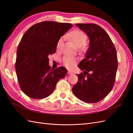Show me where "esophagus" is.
Masks as SVG:
<instances>
[{
  "mask_svg": "<svg viewBox=\"0 0 133 133\" xmlns=\"http://www.w3.org/2000/svg\"><path fill=\"white\" fill-rule=\"evenodd\" d=\"M68 74H73V72H72L71 70H68Z\"/></svg>",
  "mask_w": 133,
  "mask_h": 133,
  "instance_id": "esophagus-1",
  "label": "esophagus"
}]
</instances>
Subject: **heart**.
<instances>
[{
    "label": "heart",
    "mask_w": 133,
    "mask_h": 133,
    "mask_svg": "<svg viewBox=\"0 0 133 133\" xmlns=\"http://www.w3.org/2000/svg\"><path fill=\"white\" fill-rule=\"evenodd\" d=\"M66 37L73 42L76 45L78 46L79 50L82 53H84L87 50L88 46L85 43L87 40V35L83 31L79 30H74L68 34L66 35ZM63 44V38L61 37L58 40L57 43V49L58 51L62 50ZM76 62V59L70 56H65L63 60V64L68 68L73 67L75 65Z\"/></svg>",
    "instance_id": "obj_1"
}]
</instances>
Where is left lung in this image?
Listing matches in <instances>:
<instances>
[{"label": "left lung", "mask_w": 133, "mask_h": 133, "mask_svg": "<svg viewBox=\"0 0 133 133\" xmlns=\"http://www.w3.org/2000/svg\"><path fill=\"white\" fill-rule=\"evenodd\" d=\"M89 37L86 57L78 67L83 73L76 74L78 81L72 88L79 99L88 103H98L111 91L118 68L116 50L109 35L95 24H76Z\"/></svg>", "instance_id": "8db88e82"}]
</instances>
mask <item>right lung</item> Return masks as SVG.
<instances>
[{"instance_id": "add662e5", "label": "right lung", "mask_w": 133, "mask_h": 133, "mask_svg": "<svg viewBox=\"0 0 133 133\" xmlns=\"http://www.w3.org/2000/svg\"><path fill=\"white\" fill-rule=\"evenodd\" d=\"M72 26L70 23L45 21L31 26L23 35L15 66L21 89L29 98L49 96L59 80L66 76L63 66L51 69L48 57L55 53L58 41Z\"/></svg>"}]
</instances>
